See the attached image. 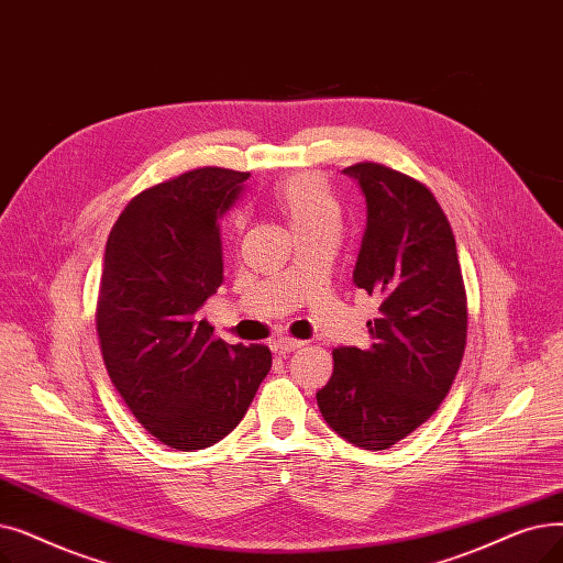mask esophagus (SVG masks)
Returning a JSON list of instances; mask_svg holds the SVG:
<instances>
[{
  "label": "esophagus",
  "mask_w": 563,
  "mask_h": 563,
  "mask_svg": "<svg viewBox=\"0 0 563 563\" xmlns=\"http://www.w3.org/2000/svg\"><path fill=\"white\" fill-rule=\"evenodd\" d=\"M303 345H306L303 340L285 335V338H278V340L274 342V350H276L278 354H289V352H295V350H299V347H303Z\"/></svg>",
  "instance_id": "esophagus-1"
}]
</instances>
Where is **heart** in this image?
<instances>
[{"label":"heart","mask_w":563,"mask_h":563,"mask_svg":"<svg viewBox=\"0 0 563 563\" xmlns=\"http://www.w3.org/2000/svg\"><path fill=\"white\" fill-rule=\"evenodd\" d=\"M272 198L295 234L322 228H340V202L329 181L320 175L299 173L285 177L274 186Z\"/></svg>","instance_id":"1"}]
</instances>
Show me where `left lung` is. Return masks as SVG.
Segmentation results:
<instances>
[{
    "instance_id": "8db88e82",
    "label": "left lung",
    "mask_w": 563,
    "mask_h": 563,
    "mask_svg": "<svg viewBox=\"0 0 563 563\" xmlns=\"http://www.w3.org/2000/svg\"><path fill=\"white\" fill-rule=\"evenodd\" d=\"M345 175L368 205L354 285L382 303L368 350H333L317 405L342 439L384 451L449 396L467 345V291L451 223L426 184L371 161Z\"/></svg>"
}]
</instances>
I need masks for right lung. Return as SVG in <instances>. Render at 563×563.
<instances>
[{
	"label": "right lung",
	"mask_w": 563,
	"mask_h": 563,
	"mask_svg": "<svg viewBox=\"0 0 563 563\" xmlns=\"http://www.w3.org/2000/svg\"><path fill=\"white\" fill-rule=\"evenodd\" d=\"M249 173L195 167L144 188L106 243L96 333L137 423L169 449L221 442L272 371L264 345H228L198 310L223 283L218 216Z\"/></svg>",
	"instance_id": "obj_1"
}]
</instances>
